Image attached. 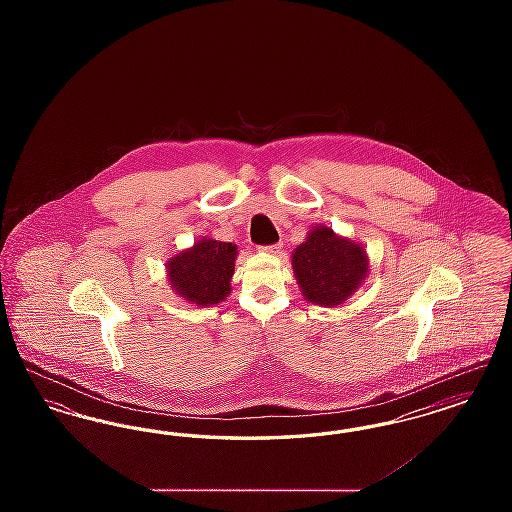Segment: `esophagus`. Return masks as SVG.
<instances>
[{
	"mask_svg": "<svg viewBox=\"0 0 512 512\" xmlns=\"http://www.w3.org/2000/svg\"><path fill=\"white\" fill-rule=\"evenodd\" d=\"M261 251L270 253V255H278V253L282 251V244L263 245V247H261Z\"/></svg>",
	"mask_w": 512,
	"mask_h": 512,
	"instance_id": "esophagus-1",
	"label": "esophagus"
}]
</instances>
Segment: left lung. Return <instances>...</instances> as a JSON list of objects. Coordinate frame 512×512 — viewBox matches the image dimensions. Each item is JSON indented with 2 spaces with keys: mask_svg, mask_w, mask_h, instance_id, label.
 <instances>
[{
  "mask_svg": "<svg viewBox=\"0 0 512 512\" xmlns=\"http://www.w3.org/2000/svg\"><path fill=\"white\" fill-rule=\"evenodd\" d=\"M303 297L322 307H338L365 282L368 257L363 245L341 238L328 226H315L292 255Z\"/></svg>",
  "mask_w": 512,
  "mask_h": 512,
  "instance_id": "8db88e82",
  "label": "left lung"
}]
</instances>
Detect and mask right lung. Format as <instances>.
<instances>
[{
	"mask_svg": "<svg viewBox=\"0 0 512 512\" xmlns=\"http://www.w3.org/2000/svg\"><path fill=\"white\" fill-rule=\"evenodd\" d=\"M238 247L230 242L201 238L194 247L180 251L167 261V276L176 295L197 307L224 301L236 267Z\"/></svg>",
	"mask_w": 512,
	"mask_h": 512,
	"instance_id": "obj_1",
	"label": "right lung"
}]
</instances>
